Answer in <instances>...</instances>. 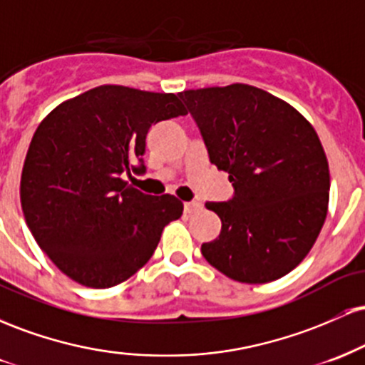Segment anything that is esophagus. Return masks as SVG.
I'll use <instances>...</instances> for the list:
<instances>
[{
	"instance_id": "obj_1",
	"label": "esophagus",
	"mask_w": 365,
	"mask_h": 365,
	"mask_svg": "<svg viewBox=\"0 0 365 365\" xmlns=\"http://www.w3.org/2000/svg\"><path fill=\"white\" fill-rule=\"evenodd\" d=\"M183 207H185V212H188V215H192V212H197L200 211V202H195V200H190V202H185L183 204Z\"/></svg>"
}]
</instances>
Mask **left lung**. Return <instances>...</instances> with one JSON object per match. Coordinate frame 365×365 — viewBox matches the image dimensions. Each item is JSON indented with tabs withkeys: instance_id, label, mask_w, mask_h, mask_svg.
Here are the masks:
<instances>
[{
	"instance_id": "1",
	"label": "left lung",
	"mask_w": 365,
	"mask_h": 365,
	"mask_svg": "<svg viewBox=\"0 0 365 365\" xmlns=\"http://www.w3.org/2000/svg\"><path fill=\"white\" fill-rule=\"evenodd\" d=\"M209 161L235 194L206 202L221 233L202 244L206 261L242 283H269L304 261L329 200V168L312 125L269 92L232 83L183 91Z\"/></svg>"
}]
</instances>
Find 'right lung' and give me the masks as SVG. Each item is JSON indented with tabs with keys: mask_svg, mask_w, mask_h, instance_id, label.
<instances>
[{
	"mask_svg": "<svg viewBox=\"0 0 365 365\" xmlns=\"http://www.w3.org/2000/svg\"><path fill=\"white\" fill-rule=\"evenodd\" d=\"M183 115L175 94L99 86L41 121L20 200L29 230L61 273L83 287L110 288L149 261L183 202L142 194L123 177L145 171L150 127Z\"/></svg>",
	"mask_w": 365,
	"mask_h": 365,
	"instance_id": "right-lung-1",
	"label": "right lung"
}]
</instances>
